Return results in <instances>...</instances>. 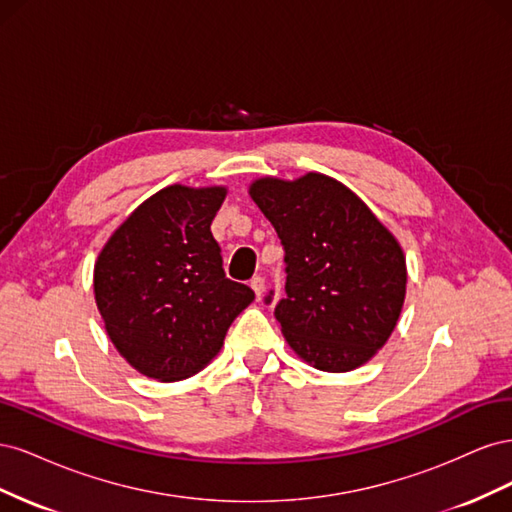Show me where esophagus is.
I'll return each instance as SVG.
<instances>
[{
	"label": "esophagus",
	"mask_w": 512,
	"mask_h": 512,
	"mask_svg": "<svg viewBox=\"0 0 512 512\" xmlns=\"http://www.w3.org/2000/svg\"><path fill=\"white\" fill-rule=\"evenodd\" d=\"M250 286H252V290L256 292V297L260 299L262 297V292H265V280H262L260 275H256V277H252V282H250Z\"/></svg>",
	"instance_id": "34e87169"
}]
</instances>
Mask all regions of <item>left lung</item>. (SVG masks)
<instances>
[{"label": "left lung", "instance_id": "8db88e82", "mask_svg": "<svg viewBox=\"0 0 512 512\" xmlns=\"http://www.w3.org/2000/svg\"><path fill=\"white\" fill-rule=\"evenodd\" d=\"M250 196L286 250V299L275 318L294 354L331 374L374 359L406 299V256L393 232L322 173L260 177Z\"/></svg>", "mask_w": 512, "mask_h": 512}]
</instances>
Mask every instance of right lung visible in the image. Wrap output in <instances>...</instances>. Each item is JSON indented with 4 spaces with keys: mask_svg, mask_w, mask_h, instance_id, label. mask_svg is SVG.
I'll return each mask as SVG.
<instances>
[{
    "mask_svg": "<svg viewBox=\"0 0 512 512\" xmlns=\"http://www.w3.org/2000/svg\"><path fill=\"white\" fill-rule=\"evenodd\" d=\"M226 185H168L138 205L94 265L104 329L138 374L160 382L194 376L224 346L254 290L222 269L211 222Z\"/></svg>",
    "mask_w": 512,
    "mask_h": 512,
    "instance_id": "1",
    "label": "right lung"
}]
</instances>
